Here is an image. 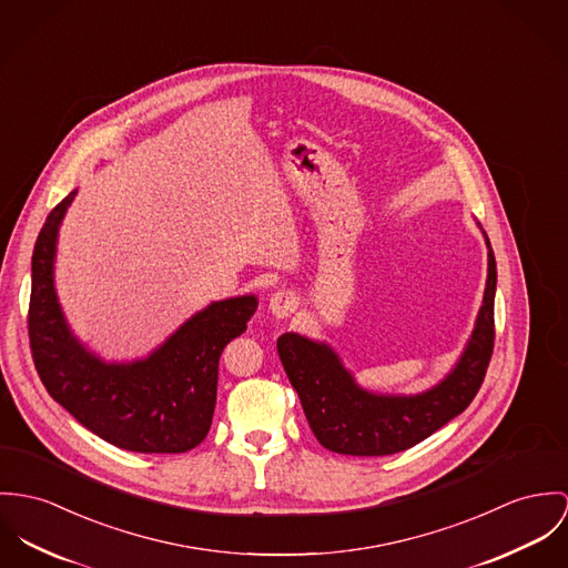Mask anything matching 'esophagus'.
Instances as JSON below:
<instances>
[{"label":"esophagus","mask_w":568,"mask_h":568,"mask_svg":"<svg viewBox=\"0 0 568 568\" xmlns=\"http://www.w3.org/2000/svg\"><path fill=\"white\" fill-rule=\"evenodd\" d=\"M295 308H297V300H295V295L288 293V291H277V293H273L271 300H268V310H271V314L277 316V318L291 316V314L295 312Z\"/></svg>","instance_id":"esophagus-1"}]
</instances>
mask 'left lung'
<instances>
[{"instance_id":"left-lung-1","label":"left lung","mask_w":568,"mask_h":568,"mask_svg":"<svg viewBox=\"0 0 568 568\" xmlns=\"http://www.w3.org/2000/svg\"><path fill=\"white\" fill-rule=\"evenodd\" d=\"M479 225V223H477ZM488 275L475 327L454 368L416 395H384L362 388L341 356L321 341L286 332L277 354L300 395L316 440L345 456H390L406 452L454 416L477 395L495 345L497 262L486 232Z\"/></svg>"}]
</instances>
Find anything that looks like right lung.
<instances>
[{
    "label": "right lung",
    "mask_w": 568,
    "mask_h": 568,
    "mask_svg": "<svg viewBox=\"0 0 568 568\" xmlns=\"http://www.w3.org/2000/svg\"><path fill=\"white\" fill-rule=\"evenodd\" d=\"M75 193L50 212L32 254L34 366L53 402L105 443L136 454H184L206 438L221 352L247 329L258 297L212 302L145 358L102 361L71 332L53 284L58 230Z\"/></svg>",
    "instance_id": "1"
}]
</instances>
